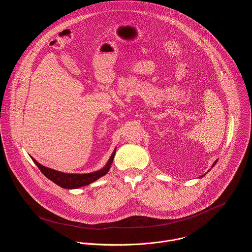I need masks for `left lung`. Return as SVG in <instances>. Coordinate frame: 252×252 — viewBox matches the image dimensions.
<instances>
[{
  "mask_svg": "<svg viewBox=\"0 0 252 252\" xmlns=\"http://www.w3.org/2000/svg\"><path fill=\"white\" fill-rule=\"evenodd\" d=\"M217 162H218V161H216V162H215V164H214V165H213V167H214V166H215V165H216V164H217Z\"/></svg>",
  "mask_w": 252,
  "mask_h": 252,
  "instance_id": "8db88e82",
  "label": "left lung"
}]
</instances>
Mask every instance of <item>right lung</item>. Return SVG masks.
Instances as JSON below:
<instances>
[{"label": "right lung", "mask_w": 252, "mask_h": 252, "mask_svg": "<svg viewBox=\"0 0 252 252\" xmlns=\"http://www.w3.org/2000/svg\"><path fill=\"white\" fill-rule=\"evenodd\" d=\"M116 152V149L114 150V152L112 153L109 161L107 162L106 166L99 170L97 172H93V173H89V174H66V173H62L53 169H49L47 167H44L42 165H40L39 163H37V161H35L33 158L32 161L34 162V164L37 166V168L40 170V172L50 181H53L55 184H57L58 186L63 188V189H77L86 185H89L93 182H95L96 180H98L99 178L103 177L104 175H106L111 167V164L113 162L114 159V155Z\"/></svg>", "instance_id": "1"}]
</instances>
